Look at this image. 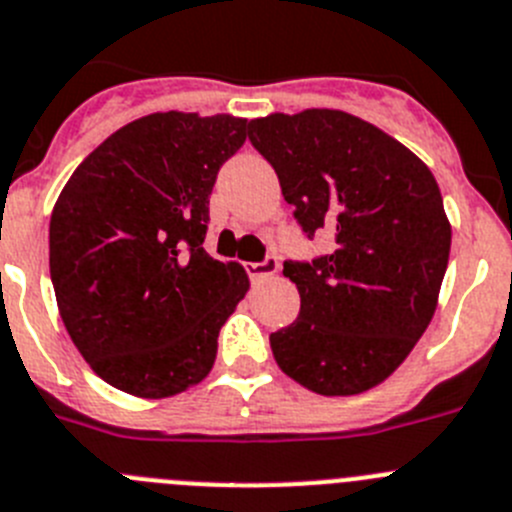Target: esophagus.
<instances>
[{
    "mask_svg": "<svg viewBox=\"0 0 512 512\" xmlns=\"http://www.w3.org/2000/svg\"><path fill=\"white\" fill-rule=\"evenodd\" d=\"M278 270H280V262H278V257H275V255L265 257L262 262H250V265H247V275H250L252 280L270 278V275H275Z\"/></svg>",
    "mask_w": 512,
    "mask_h": 512,
    "instance_id": "1",
    "label": "esophagus"
}]
</instances>
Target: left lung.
Masks as SVG:
<instances>
[{
    "instance_id": "left-lung-1",
    "label": "left lung",
    "mask_w": 512,
    "mask_h": 512,
    "mask_svg": "<svg viewBox=\"0 0 512 512\" xmlns=\"http://www.w3.org/2000/svg\"><path fill=\"white\" fill-rule=\"evenodd\" d=\"M308 239L334 247L283 275L301 293L270 334L275 362L319 395H357L393 375L439 301L451 227L431 170L375 124L336 109L270 114L247 127Z\"/></svg>"
}]
</instances>
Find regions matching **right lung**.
<instances>
[{
  "mask_svg": "<svg viewBox=\"0 0 512 512\" xmlns=\"http://www.w3.org/2000/svg\"><path fill=\"white\" fill-rule=\"evenodd\" d=\"M247 119L158 112L73 170L50 216V280L73 344L122 393L170 398L209 375L250 280L204 250L216 173Z\"/></svg>",
  "mask_w": 512,
  "mask_h": 512,
  "instance_id": "obj_1",
  "label": "right lung"
}]
</instances>
